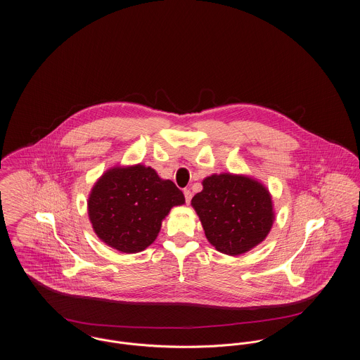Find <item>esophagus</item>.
<instances>
[{"instance_id": "esophagus-1", "label": "esophagus", "mask_w": 360, "mask_h": 360, "mask_svg": "<svg viewBox=\"0 0 360 360\" xmlns=\"http://www.w3.org/2000/svg\"><path fill=\"white\" fill-rule=\"evenodd\" d=\"M184 196H186V203H187V205H190V202H191V198H193L191 191L186 188V190H184Z\"/></svg>"}]
</instances>
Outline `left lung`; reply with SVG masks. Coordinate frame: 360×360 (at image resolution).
<instances>
[{"mask_svg":"<svg viewBox=\"0 0 360 360\" xmlns=\"http://www.w3.org/2000/svg\"><path fill=\"white\" fill-rule=\"evenodd\" d=\"M194 206L207 240L221 253L238 256L265 239L274 223L272 200L262 183L236 174L203 180Z\"/></svg>","mask_w":360,"mask_h":360,"instance_id":"left-lung-1","label":"left lung"}]
</instances>
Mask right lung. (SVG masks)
Masks as SVG:
<instances>
[{"mask_svg": "<svg viewBox=\"0 0 360 360\" xmlns=\"http://www.w3.org/2000/svg\"><path fill=\"white\" fill-rule=\"evenodd\" d=\"M184 200L173 181L136 165L105 172L89 195L88 210L104 243L122 253H137L155 240L165 216Z\"/></svg>", "mask_w": 360, "mask_h": 360, "instance_id": "right-lung-1", "label": "right lung"}]
</instances>
